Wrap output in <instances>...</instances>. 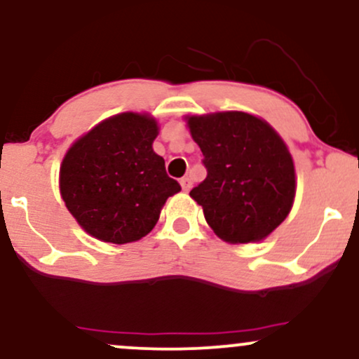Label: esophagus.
<instances>
[{"label": "esophagus", "instance_id": "1", "mask_svg": "<svg viewBox=\"0 0 359 359\" xmlns=\"http://www.w3.org/2000/svg\"><path fill=\"white\" fill-rule=\"evenodd\" d=\"M180 185H182L184 192H189V191H191V187H192L191 179H189V177H184V179H180Z\"/></svg>", "mask_w": 359, "mask_h": 359}]
</instances>
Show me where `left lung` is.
<instances>
[{
    "label": "left lung",
    "instance_id": "obj_1",
    "mask_svg": "<svg viewBox=\"0 0 359 359\" xmlns=\"http://www.w3.org/2000/svg\"><path fill=\"white\" fill-rule=\"evenodd\" d=\"M208 177L191 191L221 240L262 241L290 212L295 168L277 131L241 111L187 116Z\"/></svg>",
    "mask_w": 359,
    "mask_h": 359
}]
</instances>
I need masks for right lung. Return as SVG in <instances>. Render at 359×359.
<instances>
[{
	"label": "right lung",
	"instance_id": "right-lung-1",
	"mask_svg": "<svg viewBox=\"0 0 359 359\" xmlns=\"http://www.w3.org/2000/svg\"><path fill=\"white\" fill-rule=\"evenodd\" d=\"M158 126L148 114L104 119L69 148L60 165L65 208L86 233L114 245L154 229L162 205L180 191L151 143Z\"/></svg>",
	"mask_w": 359,
	"mask_h": 359
}]
</instances>
